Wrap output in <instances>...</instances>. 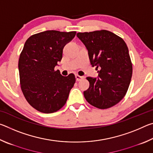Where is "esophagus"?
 Returning a JSON list of instances; mask_svg holds the SVG:
<instances>
[{
    "label": "esophagus",
    "mask_w": 153,
    "mask_h": 153,
    "mask_svg": "<svg viewBox=\"0 0 153 153\" xmlns=\"http://www.w3.org/2000/svg\"><path fill=\"white\" fill-rule=\"evenodd\" d=\"M76 81H80V80L81 79H84V77H82V76H79V75H76Z\"/></svg>",
    "instance_id": "34e87169"
}]
</instances>
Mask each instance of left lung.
<instances>
[{"label": "left lung", "instance_id": "obj_1", "mask_svg": "<svg viewBox=\"0 0 153 153\" xmlns=\"http://www.w3.org/2000/svg\"><path fill=\"white\" fill-rule=\"evenodd\" d=\"M86 46L98 78L87 77L89 88L84 92L88 102L100 109L117 105L125 97L132 76L128 48L122 38L107 30L77 33Z\"/></svg>", "mask_w": 153, "mask_h": 153}]
</instances>
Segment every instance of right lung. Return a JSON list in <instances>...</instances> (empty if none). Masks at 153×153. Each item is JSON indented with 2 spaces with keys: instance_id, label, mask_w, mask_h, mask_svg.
<instances>
[{
  "instance_id": "1",
  "label": "right lung",
  "mask_w": 153,
  "mask_h": 153,
  "mask_svg": "<svg viewBox=\"0 0 153 153\" xmlns=\"http://www.w3.org/2000/svg\"><path fill=\"white\" fill-rule=\"evenodd\" d=\"M76 32L47 30L31 36L25 42L18 63L21 88L28 103L40 112L52 113L67 102L76 77L55 71L66 44Z\"/></svg>"
}]
</instances>
